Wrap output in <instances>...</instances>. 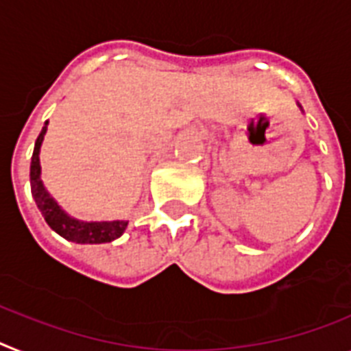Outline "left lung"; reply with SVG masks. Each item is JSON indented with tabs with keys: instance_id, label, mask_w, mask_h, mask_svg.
<instances>
[{
	"instance_id": "1",
	"label": "left lung",
	"mask_w": 351,
	"mask_h": 351,
	"mask_svg": "<svg viewBox=\"0 0 351 351\" xmlns=\"http://www.w3.org/2000/svg\"><path fill=\"white\" fill-rule=\"evenodd\" d=\"M298 107H300V108H302V105H300V103H298ZM302 110H303V108H302Z\"/></svg>"
}]
</instances>
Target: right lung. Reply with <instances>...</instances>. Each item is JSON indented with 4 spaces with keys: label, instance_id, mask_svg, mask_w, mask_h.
<instances>
[{
    "label": "right lung",
    "instance_id": "right-lung-1",
    "mask_svg": "<svg viewBox=\"0 0 351 351\" xmlns=\"http://www.w3.org/2000/svg\"><path fill=\"white\" fill-rule=\"evenodd\" d=\"M48 132V121L44 123L39 137L35 141L34 155H32L30 164V185L32 196H34L40 214L46 219L51 230L62 235L64 239L73 241L78 244H101L110 243L123 235V232L128 226V221L116 219V221H82L76 217H71L64 208L55 202L48 189L44 187L40 180V146H43L44 135Z\"/></svg>",
    "mask_w": 351,
    "mask_h": 351
}]
</instances>
